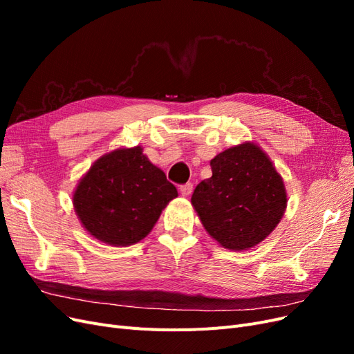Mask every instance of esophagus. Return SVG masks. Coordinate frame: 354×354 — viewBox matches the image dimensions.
<instances>
[{"label": "esophagus", "mask_w": 354, "mask_h": 354, "mask_svg": "<svg viewBox=\"0 0 354 354\" xmlns=\"http://www.w3.org/2000/svg\"><path fill=\"white\" fill-rule=\"evenodd\" d=\"M192 192H194V185L192 183H186L180 187L181 196H189V195H192Z\"/></svg>", "instance_id": "1"}]
</instances>
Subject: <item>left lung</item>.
Wrapping results in <instances>:
<instances>
[{"mask_svg":"<svg viewBox=\"0 0 354 354\" xmlns=\"http://www.w3.org/2000/svg\"><path fill=\"white\" fill-rule=\"evenodd\" d=\"M212 176L196 186L192 205L223 248L245 251L263 242L283 217V180L263 149L245 142L211 159Z\"/></svg>","mask_w":354,"mask_h":354,"instance_id":"left-lung-1","label":"left lung"}]
</instances>
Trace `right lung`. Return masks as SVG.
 Listing matches in <instances>:
<instances>
[{
    "instance_id": "1",
    "label": "right lung",
    "mask_w": 354,
    "mask_h": 354,
    "mask_svg": "<svg viewBox=\"0 0 354 354\" xmlns=\"http://www.w3.org/2000/svg\"><path fill=\"white\" fill-rule=\"evenodd\" d=\"M177 189L143 153L118 147L90 167L73 190V209L93 238L112 246L145 239Z\"/></svg>"
}]
</instances>
